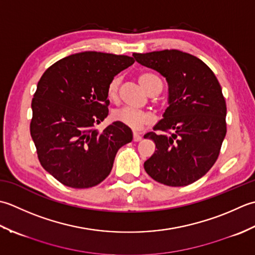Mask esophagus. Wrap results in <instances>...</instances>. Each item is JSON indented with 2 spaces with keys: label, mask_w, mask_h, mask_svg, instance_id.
<instances>
[{
  "label": "esophagus",
  "mask_w": 255,
  "mask_h": 255,
  "mask_svg": "<svg viewBox=\"0 0 255 255\" xmlns=\"http://www.w3.org/2000/svg\"><path fill=\"white\" fill-rule=\"evenodd\" d=\"M142 139V136L136 132H133V141L134 142H139Z\"/></svg>",
  "instance_id": "1"
}]
</instances>
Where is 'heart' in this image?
I'll return each instance as SVG.
<instances>
[{"instance_id":"obj_1","label":"heart","mask_w":255,"mask_h":255,"mask_svg":"<svg viewBox=\"0 0 255 255\" xmlns=\"http://www.w3.org/2000/svg\"><path fill=\"white\" fill-rule=\"evenodd\" d=\"M138 82L147 93L156 85H162L160 84V80L158 79V77L153 74L139 75ZM119 86H120V78L118 76L113 77L112 79L109 81L107 87V97L109 100L117 101ZM113 119L132 129H142L145 127L150 126L154 121V119L150 113L145 111L133 110V109L129 108H122L119 109V110H116L113 112Z\"/></svg>"}]
</instances>
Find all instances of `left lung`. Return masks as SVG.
<instances>
[{
	"mask_svg": "<svg viewBox=\"0 0 255 255\" xmlns=\"http://www.w3.org/2000/svg\"><path fill=\"white\" fill-rule=\"evenodd\" d=\"M133 57L164 76L169 92L164 119L154 127L155 132L144 135L157 148L144 168L166 186L193 184L214 166L227 133V106L219 81L204 61L180 50Z\"/></svg>",
	"mask_w": 255,
	"mask_h": 255,
	"instance_id": "left-lung-1",
	"label": "left lung"
}]
</instances>
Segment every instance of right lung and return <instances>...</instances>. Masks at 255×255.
I'll return each instance as SVG.
<instances>
[{"label": "right lung", "instance_id": "add662e5", "mask_svg": "<svg viewBox=\"0 0 255 255\" xmlns=\"http://www.w3.org/2000/svg\"><path fill=\"white\" fill-rule=\"evenodd\" d=\"M133 57L84 51L65 57L46 70L32 100L30 135L44 169L71 188H90L105 180L119 148L132 131L113 122L96 128L109 114L107 87L134 64Z\"/></svg>", "mask_w": 255, "mask_h": 255}]
</instances>
